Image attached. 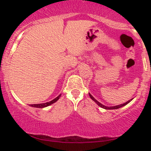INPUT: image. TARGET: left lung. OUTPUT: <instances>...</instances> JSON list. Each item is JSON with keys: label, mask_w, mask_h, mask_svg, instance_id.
<instances>
[{"label": "left lung", "mask_w": 151, "mask_h": 151, "mask_svg": "<svg viewBox=\"0 0 151 151\" xmlns=\"http://www.w3.org/2000/svg\"><path fill=\"white\" fill-rule=\"evenodd\" d=\"M89 96H90V98L91 99L93 100V101H95L96 103V104H97L98 106H99L100 107H101V108H103V109H119V108H121V107H122V106H126V104H128L129 103L130 101H131V100L133 99H131V100H129V101H128L127 102H126V103H124V104H120V105H117V106H104V105H103V104H101V103H99V102L96 99H95L92 96H91V94H90V93H89Z\"/></svg>", "instance_id": "left-lung-1"}]
</instances>
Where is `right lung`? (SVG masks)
<instances>
[{"instance_id": "right-lung-1", "label": "right lung", "mask_w": 151, "mask_h": 151, "mask_svg": "<svg viewBox=\"0 0 151 151\" xmlns=\"http://www.w3.org/2000/svg\"><path fill=\"white\" fill-rule=\"evenodd\" d=\"M60 96H61V94H60L58 97L54 99L53 100H52V101H50L49 102H47V103H43V104H30V106L35 107V108H40V109L45 108V107L48 106L52 104L55 103V102H56L59 99H60Z\"/></svg>"}]
</instances>
